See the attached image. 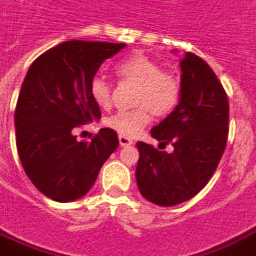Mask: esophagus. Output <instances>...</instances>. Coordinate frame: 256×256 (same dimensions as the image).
<instances>
[{
  "instance_id": "esophagus-1",
  "label": "esophagus",
  "mask_w": 256,
  "mask_h": 256,
  "mask_svg": "<svg viewBox=\"0 0 256 256\" xmlns=\"http://www.w3.org/2000/svg\"><path fill=\"white\" fill-rule=\"evenodd\" d=\"M118 140H120V145H121V146H128V145H132V144H134V140H132L131 138L124 136V135H120V136H118Z\"/></svg>"
}]
</instances>
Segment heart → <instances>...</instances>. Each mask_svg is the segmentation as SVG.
Wrapping results in <instances>:
<instances>
[{"mask_svg": "<svg viewBox=\"0 0 256 256\" xmlns=\"http://www.w3.org/2000/svg\"><path fill=\"white\" fill-rule=\"evenodd\" d=\"M121 82L135 84L131 110L118 111L106 118L104 124L124 136L138 135L156 116H168L174 111L180 100V80L172 72L162 70L160 64L144 53H134L114 66ZM90 96L97 107L107 110L112 102L111 84L102 76L92 77Z\"/></svg>", "mask_w": 256, "mask_h": 256, "instance_id": "heart-1", "label": "heart"}]
</instances>
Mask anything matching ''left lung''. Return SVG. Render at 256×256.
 <instances>
[{
	"label": "left lung",
	"instance_id": "obj_1",
	"mask_svg": "<svg viewBox=\"0 0 256 256\" xmlns=\"http://www.w3.org/2000/svg\"><path fill=\"white\" fill-rule=\"evenodd\" d=\"M180 100L172 114L150 130L159 148L138 142L136 183L150 203L172 207L190 200L212 179L227 145V94L212 68L194 53L180 60Z\"/></svg>",
	"mask_w": 256,
	"mask_h": 256
}]
</instances>
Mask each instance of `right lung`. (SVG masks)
Listing matches in <instances>:
<instances>
[{"mask_svg":"<svg viewBox=\"0 0 256 256\" xmlns=\"http://www.w3.org/2000/svg\"><path fill=\"white\" fill-rule=\"evenodd\" d=\"M125 46L68 40L42 53L25 76L15 108L16 149L26 176L54 202L83 197L118 148L111 128L80 142L72 131L101 118L90 82L101 63Z\"/></svg>","mask_w":256,"mask_h":256,"instance_id":"obj_1","label":"right lung"}]
</instances>
